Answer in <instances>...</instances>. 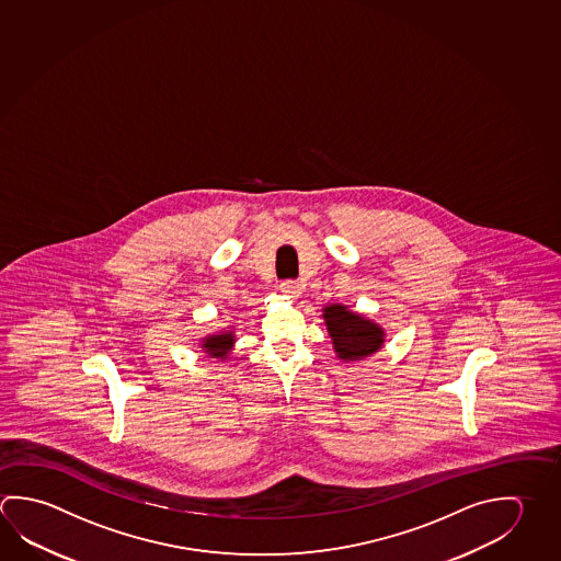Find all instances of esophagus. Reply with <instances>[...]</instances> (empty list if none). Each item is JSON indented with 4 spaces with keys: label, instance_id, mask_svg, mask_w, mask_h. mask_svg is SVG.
Wrapping results in <instances>:
<instances>
[{
    "label": "esophagus",
    "instance_id": "34e87169",
    "mask_svg": "<svg viewBox=\"0 0 561 561\" xmlns=\"http://www.w3.org/2000/svg\"><path fill=\"white\" fill-rule=\"evenodd\" d=\"M279 291L285 295V297H291V299H295V297H299L301 295V285L297 284V282H282L279 284Z\"/></svg>",
    "mask_w": 561,
    "mask_h": 561
}]
</instances>
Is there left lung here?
Returning a JSON list of instances; mask_svg holds the SVG:
<instances>
[{"label": "left lung", "mask_w": 561, "mask_h": 561, "mask_svg": "<svg viewBox=\"0 0 561 561\" xmlns=\"http://www.w3.org/2000/svg\"><path fill=\"white\" fill-rule=\"evenodd\" d=\"M323 319L327 333L333 341L334 354L344 363L364 360L378 353L386 343L382 327L364 314L351 311L348 305H324Z\"/></svg>", "instance_id": "1"}]
</instances>
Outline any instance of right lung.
<instances>
[{"mask_svg":"<svg viewBox=\"0 0 561 561\" xmlns=\"http://www.w3.org/2000/svg\"><path fill=\"white\" fill-rule=\"evenodd\" d=\"M234 343H237V333H234V329L227 327V329L217 331V333L205 334L198 344H201V351L207 356L218 358V360L225 363L232 353Z\"/></svg>","mask_w":561,"mask_h":561,"instance_id":"right-lung-1","label":"right lung"}]
</instances>
